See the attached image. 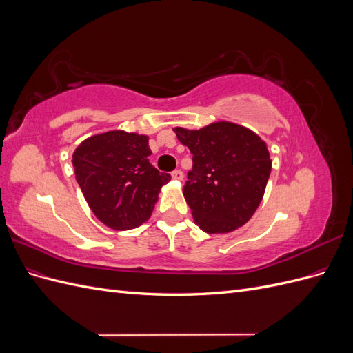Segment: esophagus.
<instances>
[{"label":"esophagus","instance_id":"esophagus-1","mask_svg":"<svg viewBox=\"0 0 353 353\" xmlns=\"http://www.w3.org/2000/svg\"><path fill=\"white\" fill-rule=\"evenodd\" d=\"M170 176H172V179H175V181H181L184 178V174H183V170L176 169V170H174L172 174H170Z\"/></svg>","mask_w":353,"mask_h":353}]
</instances>
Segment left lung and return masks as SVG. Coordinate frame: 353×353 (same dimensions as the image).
<instances>
[{"label": "left lung", "mask_w": 353, "mask_h": 353, "mask_svg": "<svg viewBox=\"0 0 353 353\" xmlns=\"http://www.w3.org/2000/svg\"><path fill=\"white\" fill-rule=\"evenodd\" d=\"M174 131L193 154L184 197L194 222L208 234L243 227L261 205L271 174L266 143L249 128L227 121Z\"/></svg>", "instance_id": "1"}]
</instances>
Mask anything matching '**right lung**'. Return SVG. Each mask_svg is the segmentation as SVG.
<instances>
[{
  "instance_id": "add662e5",
  "label": "right lung",
  "mask_w": 353,
  "mask_h": 353,
  "mask_svg": "<svg viewBox=\"0 0 353 353\" xmlns=\"http://www.w3.org/2000/svg\"><path fill=\"white\" fill-rule=\"evenodd\" d=\"M148 137L109 131L83 140L72 163L90 209L105 227L126 231L152 216L160 190L170 181L148 162Z\"/></svg>"
}]
</instances>
